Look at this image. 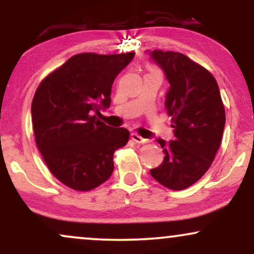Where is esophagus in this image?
<instances>
[{"label": "esophagus", "mask_w": 254, "mask_h": 254, "mask_svg": "<svg viewBox=\"0 0 254 254\" xmlns=\"http://www.w3.org/2000/svg\"><path fill=\"white\" fill-rule=\"evenodd\" d=\"M131 138H132V141H135L136 143H147L148 139L147 138H143L142 136H139L137 132H131Z\"/></svg>", "instance_id": "34e87169"}]
</instances>
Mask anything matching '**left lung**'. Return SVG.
<instances>
[{
	"mask_svg": "<svg viewBox=\"0 0 254 254\" xmlns=\"http://www.w3.org/2000/svg\"><path fill=\"white\" fill-rule=\"evenodd\" d=\"M170 83L165 107L174 139L157 138L164 161L150 174L171 190H184L210 167L222 139L226 115L214 76L179 52L147 51Z\"/></svg>",
	"mask_w": 254,
	"mask_h": 254,
	"instance_id": "8db88e82",
	"label": "left lung"
}]
</instances>
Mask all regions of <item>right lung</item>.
I'll list each match as a JSON object with an SVG mask.
<instances>
[{"label":"right lung","instance_id":"1","mask_svg":"<svg viewBox=\"0 0 254 254\" xmlns=\"http://www.w3.org/2000/svg\"><path fill=\"white\" fill-rule=\"evenodd\" d=\"M135 52L80 54L45 77L32 101L36 143L51 173L64 185L89 191L113 172V153L129 131L99 121L111 105L115 78Z\"/></svg>","mask_w":254,"mask_h":254}]
</instances>
